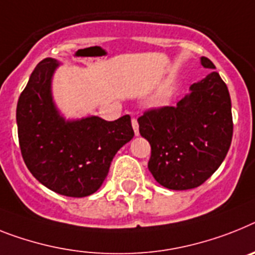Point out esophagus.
Returning <instances> with one entry per match:
<instances>
[{
	"mask_svg": "<svg viewBox=\"0 0 255 255\" xmlns=\"http://www.w3.org/2000/svg\"><path fill=\"white\" fill-rule=\"evenodd\" d=\"M132 127H133V131L136 136H138V123L136 118H132Z\"/></svg>",
	"mask_w": 255,
	"mask_h": 255,
	"instance_id": "34e87169",
	"label": "esophagus"
}]
</instances>
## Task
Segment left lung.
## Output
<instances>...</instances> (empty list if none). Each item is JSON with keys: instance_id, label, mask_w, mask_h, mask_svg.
Instances as JSON below:
<instances>
[{"instance_id": "left-lung-1", "label": "left lung", "mask_w": 255, "mask_h": 255, "mask_svg": "<svg viewBox=\"0 0 255 255\" xmlns=\"http://www.w3.org/2000/svg\"><path fill=\"white\" fill-rule=\"evenodd\" d=\"M201 65L213 72L190 85L176 106L145 111L137 119L151 155L147 168L164 188L200 187L219 168L233 134L231 97L226 83L206 57Z\"/></svg>"}]
</instances>
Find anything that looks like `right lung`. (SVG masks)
Returning <instances> with one entry per match:
<instances>
[{
    "mask_svg": "<svg viewBox=\"0 0 255 255\" xmlns=\"http://www.w3.org/2000/svg\"><path fill=\"white\" fill-rule=\"evenodd\" d=\"M59 63L42 59L29 76L16 106L19 146L31 174L67 197H87L101 187L117 151L131 141V117L114 122L98 117L66 121L51 97Z\"/></svg>",
    "mask_w": 255,
    "mask_h": 255,
    "instance_id": "add662e5",
    "label": "right lung"
}]
</instances>
